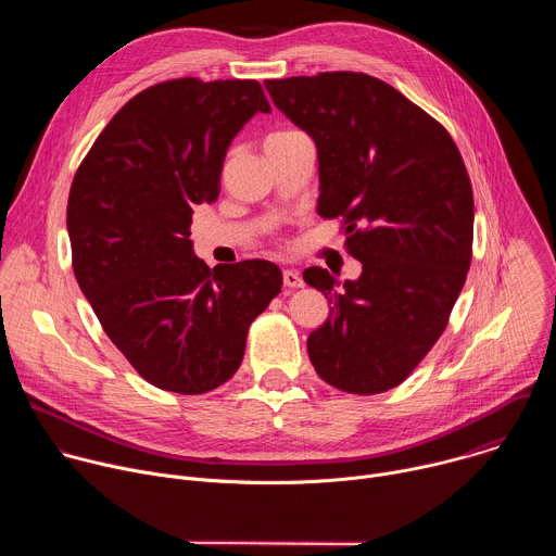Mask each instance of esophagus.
<instances>
[{"mask_svg": "<svg viewBox=\"0 0 556 556\" xmlns=\"http://www.w3.org/2000/svg\"><path fill=\"white\" fill-rule=\"evenodd\" d=\"M281 277H283V286H286V288H301V286H303L301 275H299L296 270H292V268H286Z\"/></svg>", "mask_w": 556, "mask_h": 556, "instance_id": "34e87169", "label": "esophagus"}]
</instances>
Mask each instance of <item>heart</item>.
<instances>
[{
  "instance_id": "heart-1",
  "label": "heart",
  "mask_w": 556,
  "mask_h": 556,
  "mask_svg": "<svg viewBox=\"0 0 556 556\" xmlns=\"http://www.w3.org/2000/svg\"><path fill=\"white\" fill-rule=\"evenodd\" d=\"M299 131H294V129H279V131H273L268 138H266V142H273V140H283V138H290V136H296Z\"/></svg>"
}]
</instances>
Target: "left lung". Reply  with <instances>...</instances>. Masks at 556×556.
Here are the masks:
<instances>
[{
  "mask_svg": "<svg viewBox=\"0 0 556 556\" xmlns=\"http://www.w3.org/2000/svg\"><path fill=\"white\" fill-rule=\"evenodd\" d=\"M316 144L321 217H343L358 279L303 270L332 309L307 354L348 393L401 384L435 345L462 292L472 247V189L448 131L380 78L321 72L266 81Z\"/></svg>",
  "mask_w": 556,
  "mask_h": 556,
  "instance_id": "1",
  "label": "left lung"
}]
</instances>
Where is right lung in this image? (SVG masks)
Instances as JSON below:
<instances>
[{"label":"right lung","mask_w":556,"mask_h":556,"mask_svg":"<svg viewBox=\"0 0 556 556\" xmlns=\"http://www.w3.org/2000/svg\"><path fill=\"white\" fill-rule=\"evenodd\" d=\"M257 112H270L257 81L157 84L110 121L70 189L78 288L134 369L165 391L226 382L281 290L273 262L211 270L189 237L193 208L217 200L226 151Z\"/></svg>","instance_id":"1"}]
</instances>
